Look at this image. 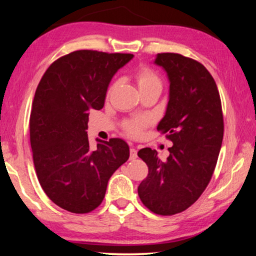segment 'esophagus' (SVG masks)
I'll return each instance as SVG.
<instances>
[{"instance_id": "34e87169", "label": "esophagus", "mask_w": 256, "mask_h": 256, "mask_svg": "<svg viewBox=\"0 0 256 256\" xmlns=\"http://www.w3.org/2000/svg\"><path fill=\"white\" fill-rule=\"evenodd\" d=\"M136 157H138V151L136 148H134V146H132V148L130 149V159L134 160V159H136Z\"/></svg>"}]
</instances>
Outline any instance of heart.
Listing matches in <instances>:
<instances>
[{
	"label": "heart",
	"mask_w": 256,
	"mask_h": 256,
	"mask_svg": "<svg viewBox=\"0 0 256 256\" xmlns=\"http://www.w3.org/2000/svg\"><path fill=\"white\" fill-rule=\"evenodd\" d=\"M136 82H138V90L152 88V86L162 89V81H160L158 76L152 71H150L149 68H142V70L138 72ZM144 125V122H131L126 124V128L131 134H138L141 131V128Z\"/></svg>",
	"instance_id": "b5f03b06"
}]
</instances>
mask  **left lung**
Returning a JSON list of instances; mask_svg holds the SVG:
<instances>
[{
	"label": "left lung",
	"instance_id": "left-lung-1",
	"mask_svg": "<svg viewBox=\"0 0 256 256\" xmlns=\"http://www.w3.org/2000/svg\"><path fill=\"white\" fill-rule=\"evenodd\" d=\"M156 66L170 81V96L157 130L172 142L166 162L156 150L138 156L149 174L138 193L154 214L172 216L200 198L214 174L224 138V118L218 88L209 71L192 58L175 53L157 54Z\"/></svg>",
	"mask_w": 256,
	"mask_h": 256
}]
</instances>
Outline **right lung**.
Here are the masks:
<instances>
[{
	"instance_id": "right-lung-1",
	"label": "right lung",
	"mask_w": 256,
	"mask_h": 256,
	"mask_svg": "<svg viewBox=\"0 0 256 256\" xmlns=\"http://www.w3.org/2000/svg\"><path fill=\"white\" fill-rule=\"evenodd\" d=\"M132 54L76 50L52 64L37 86L30 114V144L42 190L56 206L73 214L96 209L108 180L130 157L122 138L86 134L89 110H102L112 76Z\"/></svg>"
}]
</instances>
